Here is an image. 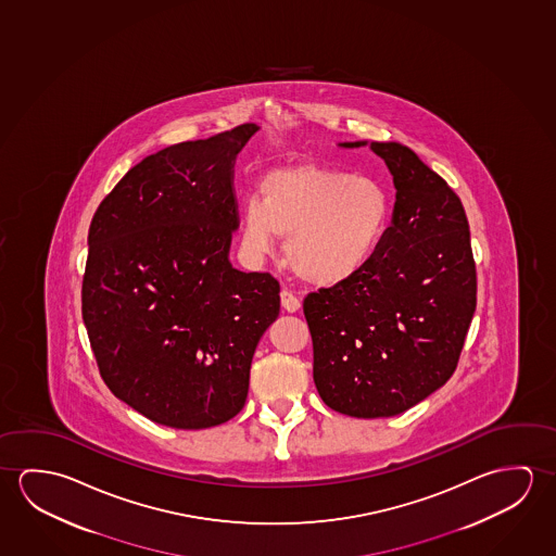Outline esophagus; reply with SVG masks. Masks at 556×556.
<instances>
[{
    "label": "esophagus",
    "mask_w": 556,
    "mask_h": 556,
    "mask_svg": "<svg viewBox=\"0 0 556 556\" xmlns=\"http://www.w3.org/2000/svg\"><path fill=\"white\" fill-rule=\"evenodd\" d=\"M280 301H282V307L288 311V313H295V311H300L301 301L295 293H291L290 290L280 291Z\"/></svg>",
    "instance_id": "1"
}]
</instances>
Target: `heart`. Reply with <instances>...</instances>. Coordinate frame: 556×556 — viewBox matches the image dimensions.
Here are the masks:
<instances>
[{"label": "heart", "instance_id": "1", "mask_svg": "<svg viewBox=\"0 0 556 556\" xmlns=\"http://www.w3.org/2000/svg\"><path fill=\"white\" fill-rule=\"evenodd\" d=\"M241 211V243L265 256L286 241L291 270L317 286L350 282L370 265L387 233L392 199L384 184L325 164L273 169Z\"/></svg>", "mask_w": 556, "mask_h": 556}]
</instances>
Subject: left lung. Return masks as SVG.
Returning <instances> with one entry per match:
<instances>
[{
  "label": "left lung",
  "mask_w": 556,
  "mask_h": 556,
  "mask_svg": "<svg viewBox=\"0 0 556 556\" xmlns=\"http://www.w3.org/2000/svg\"><path fill=\"white\" fill-rule=\"evenodd\" d=\"M370 150L394 179L392 226L359 276L303 301L318 394L359 419L402 414L441 388L458 367L477 303L458 194L404 144Z\"/></svg>",
  "instance_id": "8db88e82"
}]
</instances>
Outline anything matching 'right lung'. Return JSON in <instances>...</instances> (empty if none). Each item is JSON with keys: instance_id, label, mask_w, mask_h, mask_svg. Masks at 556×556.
Segmentation results:
<instances>
[{"instance_id": "right-lung-1", "label": "right lung", "mask_w": 556, "mask_h": 556, "mask_svg": "<svg viewBox=\"0 0 556 556\" xmlns=\"http://www.w3.org/2000/svg\"><path fill=\"white\" fill-rule=\"evenodd\" d=\"M256 125L150 154L89 229L83 320L112 394L154 424L208 429L248 400L256 344L280 313L270 273L229 265L233 159Z\"/></svg>"}]
</instances>
